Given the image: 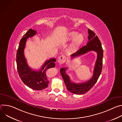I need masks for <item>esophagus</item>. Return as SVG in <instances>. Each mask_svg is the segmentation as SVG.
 Returning a JSON list of instances; mask_svg holds the SVG:
<instances>
[{
    "instance_id": "esophagus-1",
    "label": "esophagus",
    "mask_w": 122,
    "mask_h": 122,
    "mask_svg": "<svg viewBox=\"0 0 122 122\" xmlns=\"http://www.w3.org/2000/svg\"><path fill=\"white\" fill-rule=\"evenodd\" d=\"M66 60V57L65 56H61L59 57L58 59V62L60 64L64 63Z\"/></svg>"
}]
</instances>
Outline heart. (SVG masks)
Masks as SVG:
<instances>
[{"mask_svg":"<svg viewBox=\"0 0 122 122\" xmlns=\"http://www.w3.org/2000/svg\"><path fill=\"white\" fill-rule=\"evenodd\" d=\"M77 34L78 33L77 32L73 31L69 34V37L68 38L69 40H72L74 38H75L71 46L72 50H75L79 48L84 40V37L82 34H79L77 35Z\"/></svg>","mask_w":122,"mask_h":122,"instance_id":"heart-1","label":"heart"}]
</instances>
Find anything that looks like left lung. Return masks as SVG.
I'll return each instance as SVG.
<instances>
[{
    "label": "left lung",
    "mask_w": 122,
    "mask_h": 122,
    "mask_svg": "<svg viewBox=\"0 0 122 122\" xmlns=\"http://www.w3.org/2000/svg\"><path fill=\"white\" fill-rule=\"evenodd\" d=\"M88 33L89 34L88 42L85 46L80 48L76 53L71 55V58H73L91 51L97 52V59L92 77L86 82L76 83L72 82L70 77L66 73V71L67 67L61 68L60 70L67 90L76 95L84 94L90 90L97 81L102 71L103 50L101 42L98 37L96 35V34L93 31L88 29Z\"/></svg>",
    "instance_id": "left-lung-1"
}]
</instances>
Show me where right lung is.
Returning <instances> with one entry per match:
<instances>
[{
    "instance_id": "obj_1",
    "label": "right lung",
    "mask_w": 122,
    "mask_h": 122,
    "mask_svg": "<svg viewBox=\"0 0 122 122\" xmlns=\"http://www.w3.org/2000/svg\"><path fill=\"white\" fill-rule=\"evenodd\" d=\"M37 31L29 29L21 40L16 54V63L19 75L23 82L29 88L35 90H42L48 87L49 81L47 78L46 71L56 66L55 58L47 60L38 71L33 70L26 62L24 56V49L27 39L35 35Z\"/></svg>"
}]
</instances>
